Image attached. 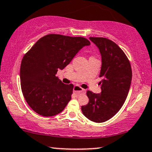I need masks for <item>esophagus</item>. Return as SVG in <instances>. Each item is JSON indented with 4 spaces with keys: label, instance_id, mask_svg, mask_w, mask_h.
Wrapping results in <instances>:
<instances>
[{
    "label": "esophagus",
    "instance_id": "esophagus-1",
    "mask_svg": "<svg viewBox=\"0 0 152 152\" xmlns=\"http://www.w3.org/2000/svg\"><path fill=\"white\" fill-rule=\"evenodd\" d=\"M74 92L77 95H79L80 94L85 93H86V90L83 89V88L79 87L78 86H75L74 87Z\"/></svg>",
    "mask_w": 152,
    "mask_h": 152
}]
</instances>
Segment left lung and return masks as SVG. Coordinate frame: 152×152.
I'll return each mask as SVG.
<instances>
[{"instance_id": "1", "label": "left lung", "mask_w": 152, "mask_h": 152, "mask_svg": "<svg viewBox=\"0 0 152 152\" xmlns=\"http://www.w3.org/2000/svg\"><path fill=\"white\" fill-rule=\"evenodd\" d=\"M89 38L101 55L102 91H87L89 102L82 106L81 110L89 120L102 123L112 118L126 101L131 84L132 69L126 55L114 42L106 38Z\"/></svg>"}]
</instances>
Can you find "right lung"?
Masks as SVG:
<instances>
[{
	"mask_svg": "<svg viewBox=\"0 0 152 152\" xmlns=\"http://www.w3.org/2000/svg\"><path fill=\"white\" fill-rule=\"evenodd\" d=\"M90 45L83 37L48 34L40 38L23 57L20 67L22 91L26 102L43 116L59 114L72 99V84L56 76L80 49Z\"/></svg>",
	"mask_w": 152,
	"mask_h": 152,
	"instance_id": "obj_1",
	"label": "right lung"
}]
</instances>
